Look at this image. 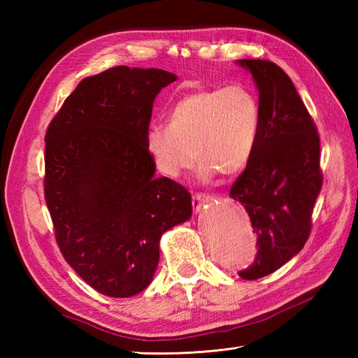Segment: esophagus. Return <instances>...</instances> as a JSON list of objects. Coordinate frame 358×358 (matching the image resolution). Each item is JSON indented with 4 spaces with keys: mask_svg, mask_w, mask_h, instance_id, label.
Instances as JSON below:
<instances>
[{
    "mask_svg": "<svg viewBox=\"0 0 358 358\" xmlns=\"http://www.w3.org/2000/svg\"><path fill=\"white\" fill-rule=\"evenodd\" d=\"M212 201V196L204 195V194H196L192 196V206L195 212H200L206 204H209Z\"/></svg>",
    "mask_w": 358,
    "mask_h": 358,
    "instance_id": "1",
    "label": "esophagus"
}]
</instances>
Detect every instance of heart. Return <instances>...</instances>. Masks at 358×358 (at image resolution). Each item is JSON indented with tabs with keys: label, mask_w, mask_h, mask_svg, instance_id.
Wrapping results in <instances>:
<instances>
[{
	"label": "heart",
	"mask_w": 358,
	"mask_h": 358,
	"mask_svg": "<svg viewBox=\"0 0 358 358\" xmlns=\"http://www.w3.org/2000/svg\"><path fill=\"white\" fill-rule=\"evenodd\" d=\"M260 129V104L248 87L200 89L172 106L167 126L149 129L146 150L164 177H180L194 166L196 157L200 180L210 181L218 172L232 177L245 169L255 152Z\"/></svg>",
	"instance_id": "obj_1"
}]
</instances>
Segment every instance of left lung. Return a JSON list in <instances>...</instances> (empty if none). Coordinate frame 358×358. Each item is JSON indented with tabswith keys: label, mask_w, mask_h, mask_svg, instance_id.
I'll use <instances>...</instances> for the list:
<instances>
[{
	"label": "left lung",
	"mask_w": 358,
	"mask_h": 358,
	"mask_svg": "<svg viewBox=\"0 0 358 358\" xmlns=\"http://www.w3.org/2000/svg\"><path fill=\"white\" fill-rule=\"evenodd\" d=\"M237 64L250 72L258 89L262 129L229 196L245 206L257 234V258L240 277L258 280L280 269L308 241L323 183L320 138L281 67L266 59H237Z\"/></svg>",
	"instance_id": "8db88e82"
}]
</instances>
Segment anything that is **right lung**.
<instances>
[{
  "mask_svg": "<svg viewBox=\"0 0 358 358\" xmlns=\"http://www.w3.org/2000/svg\"><path fill=\"white\" fill-rule=\"evenodd\" d=\"M177 80L163 69L118 66L83 80L45 134L44 194L59 250L103 295L144 291L159 240L192 215L191 194L155 178L146 150L152 106Z\"/></svg>",
  "mask_w": 358,
  "mask_h": 358,
  "instance_id": "obj_1",
  "label": "right lung"
}]
</instances>
